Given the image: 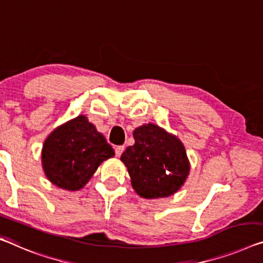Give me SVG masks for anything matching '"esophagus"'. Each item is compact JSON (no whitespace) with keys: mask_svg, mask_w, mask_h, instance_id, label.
Returning a JSON list of instances; mask_svg holds the SVG:
<instances>
[{"mask_svg":"<svg viewBox=\"0 0 263 263\" xmlns=\"http://www.w3.org/2000/svg\"><path fill=\"white\" fill-rule=\"evenodd\" d=\"M123 151H124V147H123V145H118V147L115 148V155L118 156V157H120L121 155H122Z\"/></svg>","mask_w":263,"mask_h":263,"instance_id":"1","label":"esophagus"}]
</instances>
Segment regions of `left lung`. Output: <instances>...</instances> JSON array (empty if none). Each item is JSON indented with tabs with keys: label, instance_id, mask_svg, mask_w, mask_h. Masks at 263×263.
Wrapping results in <instances>:
<instances>
[{
	"label": "left lung",
	"instance_id": "obj_1",
	"mask_svg": "<svg viewBox=\"0 0 263 263\" xmlns=\"http://www.w3.org/2000/svg\"><path fill=\"white\" fill-rule=\"evenodd\" d=\"M135 143L122 153L132 187L143 199H160L177 193L191 172L187 152L179 137L154 123L133 132Z\"/></svg>",
	"mask_w": 263,
	"mask_h": 263
}]
</instances>
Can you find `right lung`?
<instances>
[{
  "mask_svg": "<svg viewBox=\"0 0 263 263\" xmlns=\"http://www.w3.org/2000/svg\"><path fill=\"white\" fill-rule=\"evenodd\" d=\"M115 152L86 115L56 127L44 140L41 162L44 175L56 187L75 192L86 185L99 165Z\"/></svg>",
  "mask_w": 263,
  "mask_h": 263,
  "instance_id": "add662e5",
  "label": "right lung"
}]
</instances>
